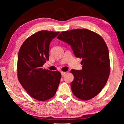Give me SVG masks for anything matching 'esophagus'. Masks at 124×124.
I'll return each mask as SVG.
<instances>
[{
  "label": "esophagus",
  "instance_id": "1",
  "mask_svg": "<svg viewBox=\"0 0 124 124\" xmlns=\"http://www.w3.org/2000/svg\"><path fill=\"white\" fill-rule=\"evenodd\" d=\"M61 75L63 76V75H64L66 74V72H61Z\"/></svg>",
  "mask_w": 124,
  "mask_h": 124
}]
</instances>
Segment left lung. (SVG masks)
I'll use <instances>...</instances> for the list:
<instances>
[{"label":"left lung","mask_w":124,"mask_h":124,"mask_svg":"<svg viewBox=\"0 0 124 124\" xmlns=\"http://www.w3.org/2000/svg\"><path fill=\"white\" fill-rule=\"evenodd\" d=\"M57 39L70 45L75 57L82 58L81 70H72L74 79L70 87L74 95L89 100L101 91L109 76V51L103 39L87 29L64 31Z\"/></svg>","instance_id":"8db88e82"}]
</instances>
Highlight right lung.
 <instances>
[{"instance_id": "obj_1", "label": "right lung", "mask_w": 124, "mask_h": 124, "mask_svg": "<svg viewBox=\"0 0 124 124\" xmlns=\"http://www.w3.org/2000/svg\"><path fill=\"white\" fill-rule=\"evenodd\" d=\"M59 32L41 31L28 37L18 54L17 76L22 87L31 97L44 101L54 97L61 74L43 69L49 61L50 42Z\"/></svg>"}]
</instances>
